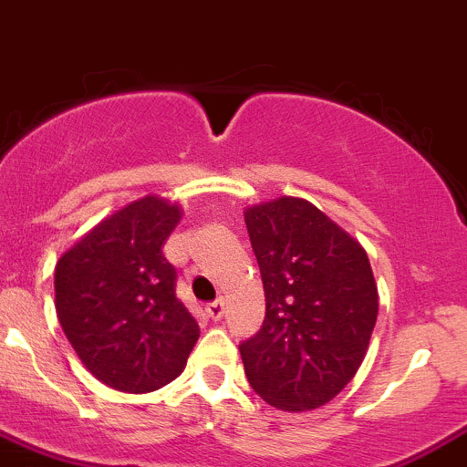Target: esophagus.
Masks as SVG:
<instances>
[{
  "label": "esophagus",
  "mask_w": 467,
  "mask_h": 467,
  "mask_svg": "<svg viewBox=\"0 0 467 467\" xmlns=\"http://www.w3.org/2000/svg\"><path fill=\"white\" fill-rule=\"evenodd\" d=\"M206 315H209L213 321L223 319V315H224V301H223V299H215L213 304L206 306Z\"/></svg>",
  "instance_id": "esophagus-1"
}]
</instances>
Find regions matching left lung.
<instances>
[{"label":"left lung","mask_w":467,"mask_h":467,"mask_svg":"<svg viewBox=\"0 0 467 467\" xmlns=\"http://www.w3.org/2000/svg\"><path fill=\"white\" fill-rule=\"evenodd\" d=\"M265 290V321L240 344L254 391L283 411L326 405L355 378L378 319L367 252L315 204L244 209Z\"/></svg>","instance_id":"1"}]
</instances>
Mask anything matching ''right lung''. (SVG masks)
I'll return each mask as SVG.
<instances>
[{
  "instance_id": "obj_1",
  "label": "right lung",
  "mask_w": 467,
  "mask_h": 467,
  "mask_svg": "<svg viewBox=\"0 0 467 467\" xmlns=\"http://www.w3.org/2000/svg\"><path fill=\"white\" fill-rule=\"evenodd\" d=\"M180 218V206L146 195L100 220L56 263L57 321L85 368L117 391L172 382L200 337L161 252Z\"/></svg>"
}]
</instances>
